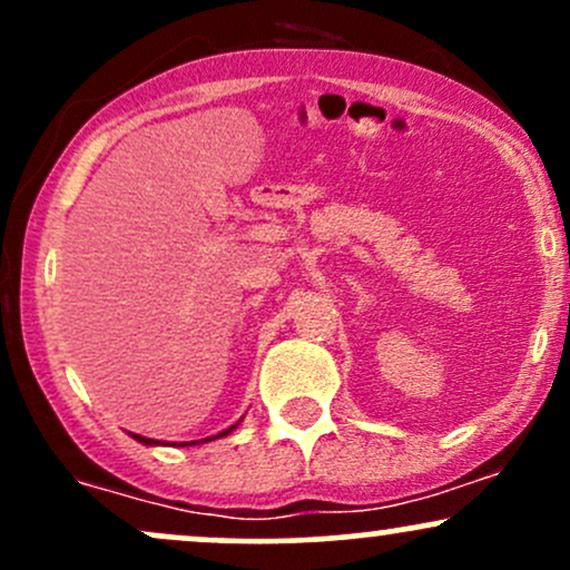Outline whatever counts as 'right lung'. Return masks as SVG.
<instances>
[{"mask_svg":"<svg viewBox=\"0 0 570 570\" xmlns=\"http://www.w3.org/2000/svg\"><path fill=\"white\" fill-rule=\"evenodd\" d=\"M235 426H238V423H235ZM235 426H230V429H227V431H222L219 436H227V434H230V431H233ZM134 440H139L141 444H158V442H155V440H147V436H139V434H134ZM208 440H217V436H208ZM208 440H206V442H208ZM185 444H195V442H185Z\"/></svg>","mask_w":570,"mask_h":570,"instance_id":"obj_1","label":"right lung"}]
</instances>
